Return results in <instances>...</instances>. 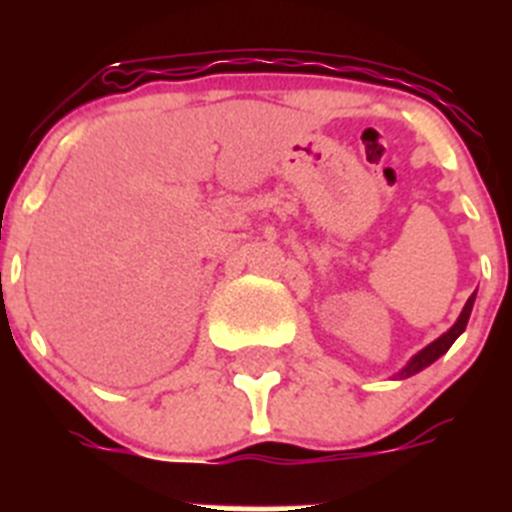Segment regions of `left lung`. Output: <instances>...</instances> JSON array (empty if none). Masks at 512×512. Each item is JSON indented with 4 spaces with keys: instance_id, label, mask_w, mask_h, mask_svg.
I'll list each match as a JSON object with an SVG mask.
<instances>
[{
    "instance_id": "left-lung-1",
    "label": "left lung",
    "mask_w": 512,
    "mask_h": 512,
    "mask_svg": "<svg viewBox=\"0 0 512 512\" xmlns=\"http://www.w3.org/2000/svg\"><path fill=\"white\" fill-rule=\"evenodd\" d=\"M472 305H474V295L467 300V305H464V310H461L459 320H456V323L451 325V328L446 330V333H443L441 338H436V341H433L431 346H425L423 351H420V354H415L413 359H410V364L405 366V369H402V372H400V379L413 377V374L423 372L425 366H431L433 361L438 359V356H443V354H446V351H449L451 343H454L456 338H459L461 333H464V328H467L469 315H472Z\"/></svg>"
}]
</instances>
